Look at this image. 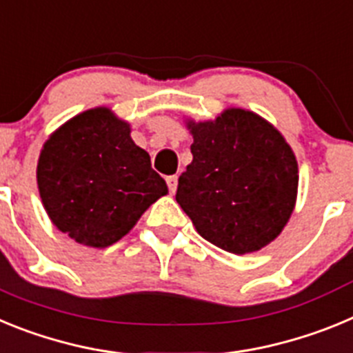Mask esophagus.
I'll list each match as a JSON object with an SVG mask.
<instances>
[{
    "label": "esophagus",
    "mask_w": 353,
    "mask_h": 353,
    "mask_svg": "<svg viewBox=\"0 0 353 353\" xmlns=\"http://www.w3.org/2000/svg\"><path fill=\"white\" fill-rule=\"evenodd\" d=\"M166 182H168V189H170V192H173L174 194L176 185H179V176H176V174H171V176H168L166 179Z\"/></svg>",
    "instance_id": "esophagus-1"
}]
</instances>
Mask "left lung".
Wrapping results in <instances>:
<instances>
[{"label": "left lung", "mask_w": 353, "mask_h": 353, "mask_svg": "<svg viewBox=\"0 0 353 353\" xmlns=\"http://www.w3.org/2000/svg\"><path fill=\"white\" fill-rule=\"evenodd\" d=\"M192 162L180 174L176 201L198 233L233 254L270 244L297 199V159L281 132L245 109L214 121H187Z\"/></svg>", "instance_id": "obj_1"}]
</instances>
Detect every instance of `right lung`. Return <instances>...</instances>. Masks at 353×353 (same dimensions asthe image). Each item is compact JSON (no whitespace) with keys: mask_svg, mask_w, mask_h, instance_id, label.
Listing matches in <instances>:
<instances>
[{"mask_svg":"<svg viewBox=\"0 0 353 353\" xmlns=\"http://www.w3.org/2000/svg\"><path fill=\"white\" fill-rule=\"evenodd\" d=\"M40 198L60 232L90 248H108L143 212L168 194L150 155L127 121L108 108L88 109L46 141L37 166Z\"/></svg>","mask_w":353,"mask_h":353,"instance_id":"right-lung-1","label":"right lung"}]
</instances>
